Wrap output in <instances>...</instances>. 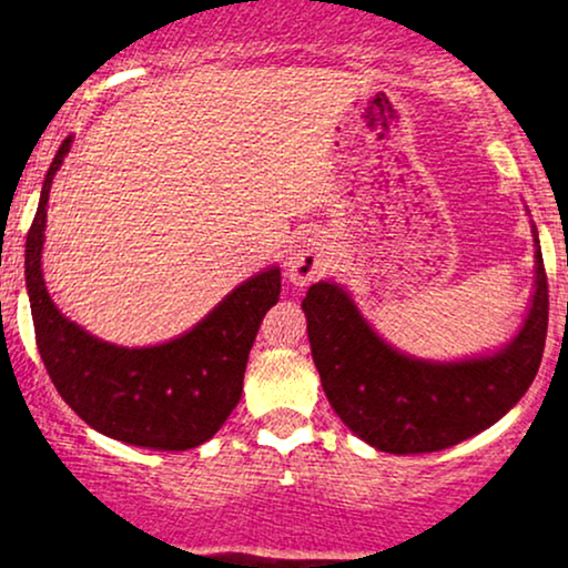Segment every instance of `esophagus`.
Wrapping results in <instances>:
<instances>
[{"mask_svg":"<svg viewBox=\"0 0 568 568\" xmlns=\"http://www.w3.org/2000/svg\"><path fill=\"white\" fill-rule=\"evenodd\" d=\"M328 268V251L317 237H300L292 245L290 261H286V276L297 286H305L321 278Z\"/></svg>","mask_w":568,"mask_h":568,"instance_id":"obj_1","label":"esophagus"}]
</instances>
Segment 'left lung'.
Wrapping results in <instances>:
<instances>
[{
	"label": "left lung",
	"mask_w": 568,
	"mask_h": 568,
	"mask_svg": "<svg viewBox=\"0 0 568 568\" xmlns=\"http://www.w3.org/2000/svg\"><path fill=\"white\" fill-rule=\"evenodd\" d=\"M535 274L532 307L519 336L499 354L457 364L398 354L364 323L341 286H310L302 300L310 348L341 422L393 455L437 453L499 422L532 385L546 348L548 276L540 245Z\"/></svg>",
	"instance_id": "obj_1"
}]
</instances>
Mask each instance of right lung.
Listing matches in <instances>:
<instances>
[{
    "instance_id": "obj_1",
    "label": "right lung",
    "mask_w": 568,
    "mask_h": 568,
    "mask_svg": "<svg viewBox=\"0 0 568 568\" xmlns=\"http://www.w3.org/2000/svg\"><path fill=\"white\" fill-rule=\"evenodd\" d=\"M69 142L51 162L26 243V284L45 372L67 406L105 437L150 449L204 445L237 406L247 354L263 315L278 302L282 271L247 278L170 344L121 348L92 338L53 307L41 274L45 204Z\"/></svg>"
}]
</instances>
